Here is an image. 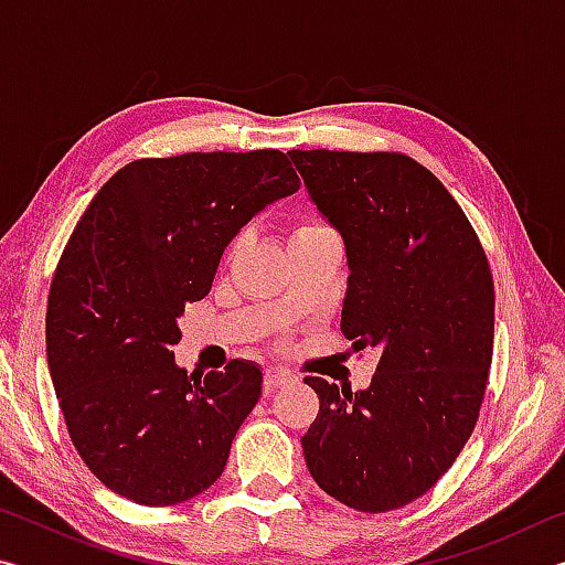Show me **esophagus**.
<instances>
[{"label": "esophagus", "mask_w": 565, "mask_h": 565, "mask_svg": "<svg viewBox=\"0 0 565 565\" xmlns=\"http://www.w3.org/2000/svg\"><path fill=\"white\" fill-rule=\"evenodd\" d=\"M294 381H296V376L289 374V371H281V369H266V374H264V384L269 391L281 388L286 384H294Z\"/></svg>", "instance_id": "obj_1"}]
</instances>
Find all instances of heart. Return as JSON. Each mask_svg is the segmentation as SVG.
Segmentation results:
<instances>
[{
  "label": "heart",
  "instance_id": "obj_1",
  "mask_svg": "<svg viewBox=\"0 0 565 565\" xmlns=\"http://www.w3.org/2000/svg\"><path fill=\"white\" fill-rule=\"evenodd\" d=\"M329 226H323V224H319V222H303V224H299L294 228V238L296 236H306V234H317V232H327ZM244 244H246V234H238V236H234L232 238V244H228V248H226V262H234L238 254H242V248H244Z\"/></svg>",
  "mask_w": 565,
  "mask_h": 565
}]
</instances>
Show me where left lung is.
I'll list each match as a JSON object with an SVG mask.
<instances>
[{"label": "left lung", "instance_id": "left-lung-1", "mask_svg": "<svg viewBox=\"0 0 565 565\" xmlns=\"http://www.w3.org/2000/svg\"><path fill=\"white\" fill-rule=\"evenodd\" d=\"M311 202L343 236L341 311L353 349H379L366 391L306 376L319 416L306 466L333 499L394 511L436 486L483 404L493 356V276L463 209L398 151H289Z\"/></svg>", "mask_w": 565, "mask_h": 565}]
</instances>
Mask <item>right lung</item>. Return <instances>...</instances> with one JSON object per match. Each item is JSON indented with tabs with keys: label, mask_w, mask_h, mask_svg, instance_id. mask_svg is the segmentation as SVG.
<instances>
[{
	"label": "right lung",
	"mask_w": 565,
	"mask_h": 565,
	"mask_svg": "<svg viewBox=\"0 0 565 565\" xmlns=\"http://www.w3.org/2000/svg\"><path fill=\"white\" fill-rule=\"evenodd\" d=\"M299 186L279 149L137 159L74 226L46 301V361L74 448L114 493L174 505L222 476L262 371L234 359L189 376L171 351L177 319L212 289L238 228Z\"/></svg>",
	"instance_id": "add662e5"
}]
</instances>
